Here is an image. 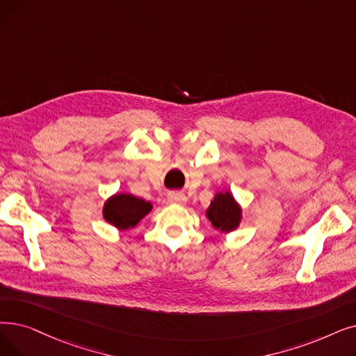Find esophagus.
<instances>
[{"label": "esophagus", "mask_w": 356, "mask_h": 356, "mask_svg": "<svg viewBox=\"0 0 356 356\" xmlns=\"http://www.w3.org/2000/svg\"><path fill=\"white\" fill-rule=\"evenodd\" d=\"M167 199L170 204H177V205H184L188 202V197L184 193H180V192H170L167 195Z\"/></svg>", "instance_id": "obj_1"}]
</instances>
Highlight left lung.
I'll return each mask as SVG.
<instances>
[{
    "label": "left lung",
    "mask_w": 356,
    "mask_h": 356,
    "mask_svg": "<svg viewBox=\"0 0 356 356\" xmlns=\"http://www.w3.org/2000/svg\"><path fill=\"white\" fill-rule=\"evenodd\" d=\"M205 215L215 229H218L222 234H228L240 227L243 209L233 193L225 191L215 193Z\"/></svg>",
    "instance_id": "1"
}]
</instances>
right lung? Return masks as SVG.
<instances>
[{"mask_svg":"<svg viewBox=\"0 0 356 356\" xmlns=\"http://www.w3.org/2000/svg\"><path fill=\"white\" fill-rule=\"evenodd\" d=\"M152 209V204L131 193H115L106 199L103 205V218L119 231L135 228Z\"/></svg>","mask_w":356,"mask_h":356,"instance_id":"add662e5","label":"right lung"}]
</instances>
